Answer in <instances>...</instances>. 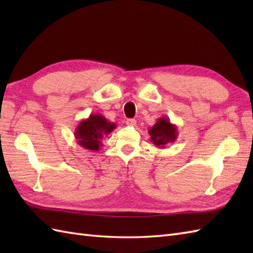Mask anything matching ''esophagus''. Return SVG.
<instances>
[{"label":"esophagus","mask_w":253,"mask_h":253,"mask_svg":"<svg viewBox=\"0 0 253 253\" xmlns=\"http://www.w3.org/2000/svg\"><path fill=\"white\" fill-rule=\"evenodd\" d=\"M126 124H127L128 126H136L137 122H136V120H133V118H130V120H127L126 121Z\"/></svg>","instance_id":"34e87169"}]
</instances>
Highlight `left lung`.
I'll use <instances>...</instances> for the list:
<instances>
[{"label":"left lung","mask_w":253,"mask_h":253,"mask_svg":"<svg viewBox=\"0 0 253 253\" xmlns=\"http://www.w3.org/2000/svg\"><path fill=\"white\" fill-rule=\"evenodd\" d=\"M149 135L151 136V141L158 148H166L169 143H174L177 139V126L171 124L169 118L161 117L157 123L149 129Z\"/></svg>","instance_id":"obj_1"}]
</instances>
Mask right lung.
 <instances>
[{"label": "right lung", "mask_w": 253, "mask_h": 253, "mask_svg": "<svg viewBox=\"0 0 253 253\" xmlns=\"http://www.w3.org/2000/svg\"><path fill=\"white\" fill-rule=\"evenodd\" d=\"M116 128V124L109 122L101 114H90L78 124L74 136L80 147L90 151H99L102 140Z\"/></svg>", "instance_id": "obj_1"}]
</instances>
